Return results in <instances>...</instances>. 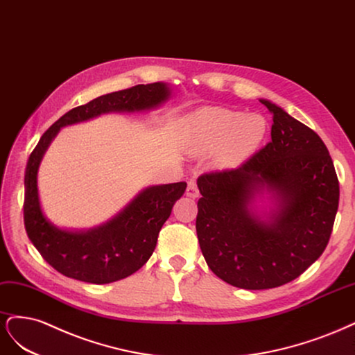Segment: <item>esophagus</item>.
<instances>
[{"label": "esophagus", "instance_id": "obj_1", "mask_svg": "<svg viewBox=\"0 0 355 355\" xmlns=\"http://www.w3.org/2000/svg\"><path fill=\"white\" fill-rule=\"evenodd\" d=\"M186 194H187L189 198H191V199H196V198H199V189H198L196 181L190 180V181L187 182V190H186Z\"/></svg>", "mask_w": 355, "mask_h": 355}]
</instances>
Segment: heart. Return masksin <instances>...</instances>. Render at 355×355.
I'll list each match as a JSON object with an SVG mask.
<instances>
[{
	"mask_svg": "<svg viewBox=\"0 0 355 355\" xmlns=\"http://www.w3.org/2000/svg\"><path fill=\"white\" fill-rule=\"evenodd\" d=\"M267 128L266 118L258 113L202 107L182 122V144L193 155L216 152L220 165L236 166L258 150Z\"/></svg>",
	"mask_w": 355,
	"mask_h": 355,
	"instance_id": "1",
	"label": "heart"
}]
</instances>
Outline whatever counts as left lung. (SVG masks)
Segmentation results:
<instances>
[{"label":"left lung","instance_id":"1","mask_svg":"<svg viewBox=\"0 0 355 355\" xmlns=\"http://www.w3.org/2000/svg\"><path fill=\"white\" fill-rule=\"evenodd\" d=\"M259 101L272 115L271 141L242 166L198 180L203 258L215 276L249 291L289 283L315 262L339 203L323 140L276 103Z\"/></svg>","mask_w":355,"mask_h":355}]
</instances>
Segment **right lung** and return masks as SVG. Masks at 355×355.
<instances>
[{"label": "right lung", "mask_w": 355, "mask_h": 355, "mask_svg": "<svg viewBox=\"0 0 355 355\" xmlns=\"http://www.w3.org/2000/svg\"><path fill=\"white\" fill-rule=\"evenodd\" d=\"M166 83L135 85L78 106L42 134L29 156L25 171V228L42 258L63 276L94 284H106L140 270L156 248L157 236L169 218L174 203L184 194L186 182L148 186L116 215L87 230L55 225L44 214L38 169L42 157L60 128L81 123L106 113L148 112L171 98Z\"/></svg>", "instance_id": "add662e5"}]
</instances>
